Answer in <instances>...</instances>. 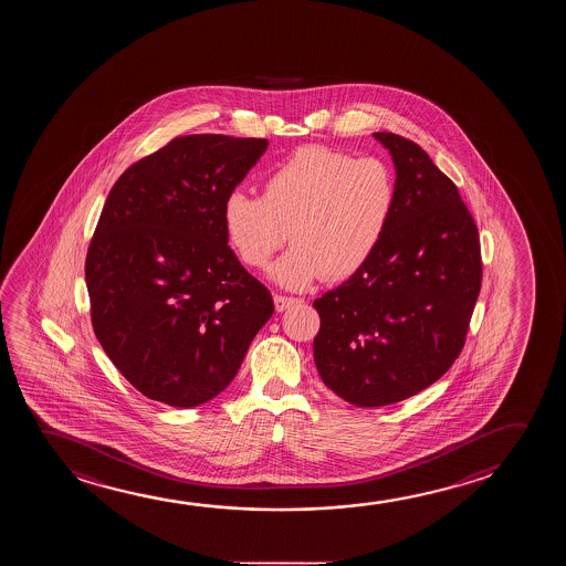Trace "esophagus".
I'll return each mask as SVG.
<instances>
[{"label":"esophagus","instance_id":"34e87169","mask_svg":"<svg viewBox=\"0 0 566 566\" xmlns=\"http://www.w3.org/2000/svg\"><path fill=\"white\" fill-rule=\"evenodd\" d=\"M302 304L300 297H290V295H274V305H276V312H286L294 305Z\"/></svg>","mask_w":566,"mask_h":566}]
</instances>
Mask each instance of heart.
Returning a JSON list of instances; mask_svg holds the SVG:
<instances>
[{"label":"heart","instance_id":"heart-1","mask_svg":"<svg viewBox=\"0 0 566 566\" xmlns=\"http://www.w3.org/2000/svg\"><path fill=\"white\" fill-rule=\"evenodd\" d=\"M395 179L374 157L354 159L323 146L297 149L262 180L261 197L231 190L221 206L223 231L239 261L271 269L280 286L302 290L323 279H350L376 253L394 213Z\"/></svg>","mask_w":566,"mask_h":566}]
</instances>
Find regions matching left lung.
<instances>
[{
	"label": "left lung",
	"instance_id": "1",
	"mask_svg": "<svg viewBox=\"0 0 566 566\" xmlns=\"http://www.w3.org/2000/svg\"><path fill=\"white\" fill-rule=\"evenodd\" d=\"M394 157V213L360 271L313 302L323 384L356 407L405 401L451 368L468 336L483 262L475 220L415 142L376 132Z\"/></svg>",
	"mask_w": 566,
	"mask_h": 566
}]
</instances>
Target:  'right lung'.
<instances>
[{
    "instance_id": "obj_1",
    "label": "right lung",
    "mask_w": 566,
    "mask_h": 566,
    "mask_svg": "<svg viewBox=\"0 0 566 566\" xmlns=\"http://www.w3.org/2000/svg\"><path fill=\"white\" fill-rule=\"evenodd\" d=\"M269 142L171 139L108 192L85 259L98 343L139 394L190 409L230 386L274 302L228 245L223 200Z\"/></svg>"
}]
</instances>
